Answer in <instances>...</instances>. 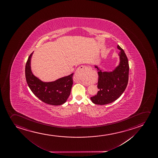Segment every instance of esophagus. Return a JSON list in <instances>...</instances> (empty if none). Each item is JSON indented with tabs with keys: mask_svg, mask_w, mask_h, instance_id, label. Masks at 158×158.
Instances as JSON below:
<instances>
[{
	"mask_svg": "<svg viewBox=\"0 0 158 158\" xmlns=\"http://www.w3.org/2000/svg\"><path fill=\"white\" fill-rule=\"evenodd\" d=\"M91 68L85 65H81L76 70V74L82 78L86 77L89 74Z\"/></svg>",
	"mask_w": 158,
	"mask_h": 158,
	"instance_id": "1",
	"label": "esophagus"
}]
</instances>
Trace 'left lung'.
<instances>
[{
  "label": "left lung",
  "mask_w": 158,
  "mask_h": 158,
  "mask_svg": "<svg viewBox=\"0 0 158 158\" xmlns=\"http://www.w3.org/2000/svg\"><path fill=\"white\" fill-rule=\"evenodd\" d=\"M120 50V63L112 72H102L98 70L97 87L99 89L97 95L90 97L91 101L95 104L105 105L112 103L122 95L127 85L129 73V64L127 57L124 50L119 45Z\"/></svg>",
  "instance_id": "8db88e82"
}]
</instances>
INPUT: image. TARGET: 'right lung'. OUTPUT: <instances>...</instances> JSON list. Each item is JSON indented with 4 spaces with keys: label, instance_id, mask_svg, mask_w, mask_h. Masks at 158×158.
I'll return each mask as SVG.
<instances>
[{
    "label": "right lung",
    "instance_id": "right-lung-1",
    "mask_svg": "<svg viewBox=\"0 0 158 158\" xmlns=\"http://www.w3.org/2000/svg\"><path fill=\"white\" fill-rule=\"evenodd\" d=\"M32 53L28 57L25 67L26 80L30 89L35 96L44 103L53 105L63 104L70 94L74 73L54 82H42L34 76L31 72L30 65Z\"/></svg>",
    "mask_w": 158,
    "mask_h": 158
}]
</instances>
